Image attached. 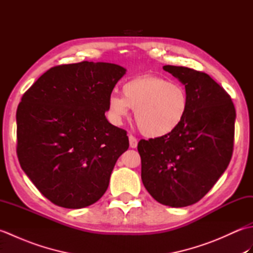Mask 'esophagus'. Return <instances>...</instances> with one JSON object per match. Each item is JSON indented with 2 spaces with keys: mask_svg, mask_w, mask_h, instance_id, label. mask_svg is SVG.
I'll list each match as a JSON object with an SVG mask.
<instances>
[{
  "mask_svg": "<svg viewBox=\"0 0 253 253\" xmlns=\"http://www.w3.org/2000/svg\"><path fill=\"white\" fill-rule=\"evenodd\" d=\"M137 144H138V140L135 136L129 135V146L130 148H137Z\"/></svg>",
  "mask_w": 253,
  "mask_h": 253,
  "instance_id": "34e87169",
  "label": "esophagus"
}]
</instances>
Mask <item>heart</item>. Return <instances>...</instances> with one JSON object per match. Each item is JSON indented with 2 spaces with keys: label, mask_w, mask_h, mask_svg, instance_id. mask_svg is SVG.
<instances>
[{
  "label": "heart",
  "mask_w": 253,
  "mask_h": 253,
  "mask_svg": "<svg viewBox=\"0 0 253 253\" xmlns=\"http://www.w3.org/2000/svg\"><path fill=\"white\" fill-rule=\"evenodd\" d=\"M123 96L112 94L107 110L112 121L118 124L136 111V122L142 133L149 137L169 135L185 120L189 105L186 90L161 77H138L122 88Z\"/></svg>",
  "instance_id": "b5f03b06"
}]
</instances>
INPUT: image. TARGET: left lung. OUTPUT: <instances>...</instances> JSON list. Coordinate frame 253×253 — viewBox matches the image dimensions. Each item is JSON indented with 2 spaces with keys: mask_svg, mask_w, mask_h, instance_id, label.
I'll return each instance as SVG.
<instances>
[{
  "mask_svg": "<svg viewBox=\"0 0 253 253\" xmlns=\"http://www.w3.org/2000/svg\"><path fill=\"white\" fill-rule=\"evenodd\" d=\"M185 84V120L169 135L141 139V179L158 202L182 208L198 202L215 185L234 150L236 111L230 95L208 74L166 65Z\"/></svg>",
  "mask_w": 253,
  "mask_h": 253,
  "instance_id": "1",
  "label": "left lung"
}]
</instances>
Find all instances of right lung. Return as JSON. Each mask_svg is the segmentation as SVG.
I'll return each instance as SVG.
<instances>
[{
	"label": "right lung",
	"instance_id": "right-lung-1",
	"mask_svg": "<svg viewBox=\"0 0 253 253\" xmlns=\"http://www.w3.org/2000/svg\"><path fill=\"white\" fill-rule=\"evenodd\" d=\"M126 69L80 62L50 68L17 107L21 169L55 206L82 209L104 195L117 159L129 147L127 131L105 118L113 89Z\"/></svg>",
	"mask_w": 253,
	"mask_h": 253
}]
</instances>
